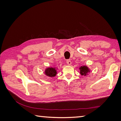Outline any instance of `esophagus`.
Returning <instances> with one entry per match:
<instances>
[{"label": "esophagus", "instance_id": "34e87169", "mask_svg": "<svg viewBox=\"0 0 121 121\" xmlns=\"http://www.w3.org/2000/svg\"><path fill=\"white\" fill-rule=\"evenodd\" d=\"M67 63L68 65H71V64H72V62H71V61L70 60H67Z\"/></svg>", "mask_w": 121, "mask_h": 121}]
</instances>
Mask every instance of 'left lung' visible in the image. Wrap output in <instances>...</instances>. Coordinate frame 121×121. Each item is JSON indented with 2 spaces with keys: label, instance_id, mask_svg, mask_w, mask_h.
I'll list each match as a JSON object with an SVG mask.
<instances>
[{
  "label": "left lung",
  "instance_id": "8db88e82",
  "mask_svg": "<svg viewBox=\"0 0 121 121\" xmlns=\"http://www.w3.org/2000/svg\"><path fill=\"white\" fill-rule=\"evenodd\" d=\"M80 74L82 76H86L90 72V69L87 65H82L79 67Z\"/></svg>",
  "mask_w": 121,
  "mask_h": 121
}]
</instances>
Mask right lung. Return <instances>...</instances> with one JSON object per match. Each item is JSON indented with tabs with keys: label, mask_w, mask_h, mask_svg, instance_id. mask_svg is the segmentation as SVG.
Masks as SVG:
<instances>
[{
	"label": "right lung",
	"mask_w": 121,
	"mask_h": 121,
	"mask_svg": "<svg viewBox=\"0 0 121 121\" xmlns=\"http://www.w3.org/2000/svg\"><path fill=\"white\" fill-rule=\"evenodd\" d=\"M58 69L56 67H47L45 69L44 72V74L49 77H54L57 74V69Z\"/></svg>",
	"instance_id": "right-lung-1"
}]
</instances>
